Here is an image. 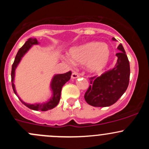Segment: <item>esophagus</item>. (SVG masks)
Segmentation results:
<instances>
[{
  "label": "esophagus",
  "instance_id": "34e87169",
  "mask_svg": "<svg viewBox=\"0 0 149 149\" xmlns=\"http://www.w3.org/2000/svg\"><path fill=\"white\" fill-rule=\"evenodd\" d=\"M79 77V75L76 72H73L71 75V78L72 79H77V78Z\"/></svg>",
  "mask_w": 149,
  "mask_h": 149
}]
</instances>
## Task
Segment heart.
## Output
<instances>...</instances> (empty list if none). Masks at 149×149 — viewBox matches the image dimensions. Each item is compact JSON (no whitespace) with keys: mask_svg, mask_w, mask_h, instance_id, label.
I'll use <instances>...</instances> for the list:
<instances>
[{"mask_svg":"<svg viewBox=\"0 0 149 149\" xmlns=\"http://www.w3.org/2000/svg\"><path fill=\"white\" fill-rule=\"evenodd\" d=\"M70 56L75 63L86 64L90 73L103 71L110 61V50L107 45L99 42H91L73 48Z\"/></svg>","mask_w":149,"mask_h":149,"instance_id":"obj_1","label":"heart"}]
</instances>
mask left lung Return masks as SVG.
Returning a JSON list of instances; mask_svg holds the SVG:
<instances>
[{"label": "left lung", "mask_w": 149, "mask_h": 149, "mask_svg": "<svg viewBox=\"0 0 149 149\" xmlns=\"http://www.w3.org/2000/svg\"><path fill=\"white\" fill-rule=\"evenodd\" d=\"M112 40L116 41L115 38ZM118 61L115 68L101 76L91 77L84 99L93 107H104L115 104L127 89L130 79V63L122 44L118 47Z\"/></svg>", "instance_id": "left-lung-1"}]
</instances>
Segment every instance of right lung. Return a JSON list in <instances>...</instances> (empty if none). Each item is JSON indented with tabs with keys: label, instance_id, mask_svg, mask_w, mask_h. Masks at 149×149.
I'll return each instance as SVG.
<instances>
[{
	"label": "right lung",
	"instance_id": "obj_1",
	"mask_svg": "<svg viewBox=\"0 0 149 149\" xmlns=\"http://www.w3.org/2000/svg\"><path fill=\"white\" fill-rule=\"evenodd\" d=\"M39 42L36 38H29L26 42L24 43L23 46L19 49L18 51L17 54L15 58L14 62H13V65H12L11 69V83H12V88H13V92L15 93L16 96L19 97L20 101L22 102L24 104L26 107H27L29 109H33V110L36 111H47L51 109H53L54 107L58 105L59 103L60 99H61V90H62V87L66 82L68 81L70 79V76H71V72L69 71L65 73H63V74H56L52 77V81L50 83V88L52 91V96L50 98L45 102L42 103H35V104H29L26 103L19 97L16 92V88H15L14 85V79H15V71L17 68L18 65L19 64L20 61H22V58L24 56L25 54L29 50L30 48L31 47L34 45H38Z\"/></svg>",
	"mask_w": 149,
	"mask_h": 149
}]
</instances>
